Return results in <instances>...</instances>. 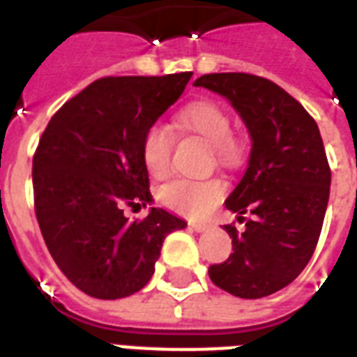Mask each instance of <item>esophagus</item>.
<instances>
[{"instance_id":"obj_1","label":"esophagus","mask_w":357,"mask_h":357,"mask_svg":"<svg viewBox=\"0 0 357 357\" xmlns=\"http://www.w3.org/2000/svg\"><path fill=\"white\" fill-rule=\"evenodd\" d=\"M190 228L195 229V231H198V234H202V231L209 229V224H206V222H190Z\"/></svg>"}]
</instances>
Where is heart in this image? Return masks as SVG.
Here are the masks:
<instances>
[{"mask_svg":"<svg viewBox=\"0 0 357 357\" xmlns=\"http://www.w3.org/2000/svg\"><path fill=\"white\" fill-rule=\"evenodd\" d=\"M174 123L181 133L206 140L220 167L234 168L241 161V146L231 135V119L217 102L196 100L176 114ZM140 155L151 178H167L172 157L170 129L161 123H153L146 129L140 140ZM224 192L226 187L220 179H176L162 187L159 198L172 211L200 218L217 207Z\"/></svg>","mask_w":357,"mask_h":357,"instance_id":"b5f03b06","label":"heart"}]
</instances>
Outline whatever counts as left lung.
<instances>
[{"label": "left lung", "mask_w": 357, "mask_h": 357, "mask_svg": "<svg viewBox=\"0 0 357 357\" xmlns=\"http://www.w3.org/2000/svg\"><path fill=\"white\" fill-rule=\"evenodd\" d=\"M228 100L252 137L248 168L226 207L245 220L228 224L234 254L209 266L217 287L238 298H263L287 287L319 243L332 170L311 114L282 86L259 75L228 72L195 81Z\"/></svg>", "instance_id": "1"}]
</instances>
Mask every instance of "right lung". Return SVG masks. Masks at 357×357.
I'll use <instances>...</instances> for the list:
<instances>
[{
    "mask_svg": "<svg viewBox=\"0 0 357 357\" xmlns=\"http://www.w3.org/2000/svg\"><path fill=\"white\" fill-rule=\"evenodd\" d=\"M192 72L102 77L53 114L33 155L35 213L53 261L89 296L116 300L150 282L162 241L185 220L151 207L142 135L183 94Z\"/></svg>",
    "mask_w": 357,
    "mask_h": 357,
    "instance_id": "1",
    "label": "right lung"
}]
</instances>
